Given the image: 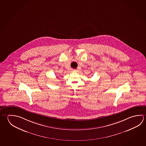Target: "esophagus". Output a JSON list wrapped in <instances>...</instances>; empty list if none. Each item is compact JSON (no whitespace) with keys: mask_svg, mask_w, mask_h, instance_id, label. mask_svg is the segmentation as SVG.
<instances>
[{"mask_svg":"<svg viewBox=\"0 0 146 146\" xmlns=\"http://www.w3.org/2000/svg\"><path fill=\"white\" fill-rule=\"evenodd\" d=\"M76 71V70L75 69H72L71 70V72H73V73H74V72H75Z\"/></svg>","mask_w":146,"mask_h":146,"instance_id":"34e87169","label":"esophagus"}]
</instances>
